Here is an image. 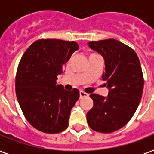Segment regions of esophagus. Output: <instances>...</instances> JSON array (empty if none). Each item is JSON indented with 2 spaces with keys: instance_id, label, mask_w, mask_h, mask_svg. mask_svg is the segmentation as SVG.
<instances>
[{
  "instance_id": "1",
  "label": "esophagus",
  "mask_w": 154,
  "mask_h": 154,
  "mask_svg": "<svg viewBox=\"0 0 154 154\" xmlns=\"http://www.w3.org/2000/svg\"><path fill=\"white\" fill-rule=\"evenodd\" d=\"M89 97V94H86L84 91H80V98H82V97Z\"/></svg>"
}]
</instances>
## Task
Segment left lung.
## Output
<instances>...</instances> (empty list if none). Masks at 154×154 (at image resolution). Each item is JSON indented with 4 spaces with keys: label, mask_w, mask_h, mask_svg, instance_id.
Masks as SVG:
<instances>
[{
    "label": "left lung",
    "mask_w": 154,
    "mask_h": 154,
    "mask_svg": "<svg viewBox=\"0 0 154 154\" xmlns=\"http://www.w3.org/2000/svg\"><path fill=\"white\" fill-rule=\"evenodd\" d=\"M89 46L104 57L102 77L109 91L107 97L90 94L94 106L87 122L94 131L112 133L125 126L138 107L144 86L141 64L134 49L117 40L89 42Z\"/></svg>",
    "instance_id": "8db88e82"
}]
</instances>
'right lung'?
<instances>
[{
  "label": "right lung",
  "instance_id": "obj_1",
  "mask_svg": "<svg viewBox=\"0 0 154 154\" xmlns=\"http://www.w3.org/2000/svg\"><path fill=\"white\" fill-rule=\"evenodd\" d=\"M79 49L75 42L40 39L23 54L16 74V95L29 123L45 134H58L69 125L70 111L79 90L57 84V76Z\"/></svg>",
  "mask_w": 154,
  "mask_h": 154
}]
</instances>
